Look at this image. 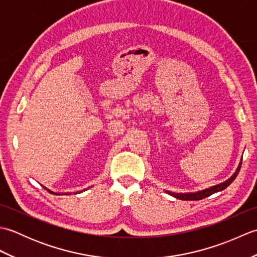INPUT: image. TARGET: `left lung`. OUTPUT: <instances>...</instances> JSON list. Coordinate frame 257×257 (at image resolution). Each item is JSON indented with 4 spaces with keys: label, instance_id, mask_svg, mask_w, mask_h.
Here are the masks:
<instances>
[{
    "label": "left lung",
    "instance_id": "obj_1",
    "mask_svg": "<svg viewBox=\"0 0 257 257\" xmlns=\"http://www.w3.org/2000/svg\"><path fill=\"white\" fill-rule=\"evenodd\" d=\"M241 166H242V162H239V166L237 168V170L235 171V173H234L230 179L226 180L225 182H223L221 184H217V185H214V187L209 188V189H206V190L200 191V192H195V193H172V192H170V191H167V192L169 194H171L172 196H174V198L180 199V200H193V201H195V200H202V199H204V198H207V196H210L213 193L219 192V191L224 190L226 187H228V185H230L234 181V180H235L236 176H237L238 172H239V169H241Z\"/></svg>",
    "mask_w": 257,
    "mask_h": 257
}]
</instances>
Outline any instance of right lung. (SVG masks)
Wrapping results in <instances>:
<instances>
[{"label": "right lung", "mask_w": 257, "mask_h": 257, "mask_svg": "<svg viewBox=\"0 0 257 257\" xmlns=\"http://www.w3.org/2000/svg\"><path fill=\"white\" fill-rule=\"evenodd\" d=\"M44 189H46L45 187H44ZM47 191H48V192H50V193H53V194H62V193H56V192H52V191L51 190H48V189H46ZM66 194H68V193H66Z\"/></svg>", "instance_id": "add662e5"}]
</instances>
